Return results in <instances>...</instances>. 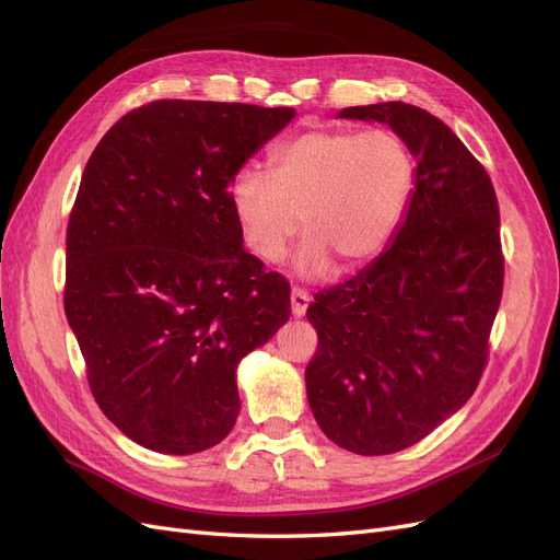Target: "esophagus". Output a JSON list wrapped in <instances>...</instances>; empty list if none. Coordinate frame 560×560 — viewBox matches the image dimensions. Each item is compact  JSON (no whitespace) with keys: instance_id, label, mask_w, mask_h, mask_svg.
<instances>
[{"instance_id":"34e87169","label":"esophagus","mask_w":560,"mask_h":560,"mask_svg":"<svg viewBox=\"0 0 560 560\" xmlns=\"http://www.w3.org/2000/svg\"><path fill=\"white\" fill-rule=\"evenodd\" d=\"M308 303H311V296L306 290H299V287H294L292 290V315L294 317H303L308 311Z\"/></svg>"}]
</instances>
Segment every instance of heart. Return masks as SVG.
Segmentation results:
<instances>
[{
    "label": "heart",
    "instance_id": "1",
    "mask_svg": "<svg viewBox=\"0 0 560 560\" xmlns=\"http://www.w3.org/2000/svg\"><path fill=\"white\" fill-rule=\"evenodd\" d=\"M416 165L389 130H311L278 147L270 175L245 167L231 182V206L247 247L278 264L301 231L296 268L322 276L371 261L393 241L409 210Z\"/></svg>",
    "mask_w": 560,
    "mask_h": 560
}]
</instances>
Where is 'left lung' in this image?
I'll list each match as a JSON object with an SVG mask.
<instances>
[{
	"label": "left lung",
	"mask_w": 560,
	"mask_h": 560,
	"mask_svg": "<svg viewBox=\"0 0 560 560\" xmlns=\"http://www.w3.org/2000/svg\"><path fill=\"white\" fill-rule=\"evenodd\" d=\"M336 116L389 126L418 165L389 245L306 313L319 430L346 451L387 455L418 444L479 385L502 296L500 210L483 165L442 118L406 103Z\"/></svg>",
	"instance_id": "1"
}]
</instances>
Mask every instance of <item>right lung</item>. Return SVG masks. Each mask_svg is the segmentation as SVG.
Segmentation results:
<instances>
[{
	"label": "right lung",
	"mask_w": 560,
	"mask_h": 560,
	"mask_svg": "<svg viewBox=\"0 0 560 560\" xmlns=\"http://www.w3.org/2000/svg\"><path fill=\"white\" fill-rule=\"evenodd\" d=\"M294 116L156 100L118 118L81 175L65 315L100 409L149 451L222 442L235 369L290 319V284L245 249L229 186Z\"/></svg>",
	"instance_id": "obj_1"
}]
</instances>
